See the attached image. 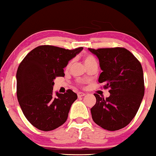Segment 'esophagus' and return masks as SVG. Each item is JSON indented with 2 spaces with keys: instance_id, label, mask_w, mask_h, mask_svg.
Returning a JSON list of instances; mask_svg holds the SVG:
<instances>
[{
  "instance_id": "esophagus-1",
  "label": "esophagus",
  "mask_w": 156,
  "mask_h": 156,
  "mask_svg": "<svg viewBox=\"0 0 156 156\" xmlns=\"http://www.w3.org/2000/svg\"><path fill=\"white\" fill-rule=\"evenodd\" d=\"M77 96H78V97H84V96H85V94L83 92H78Z\"/></svg>"
}]
</instances>
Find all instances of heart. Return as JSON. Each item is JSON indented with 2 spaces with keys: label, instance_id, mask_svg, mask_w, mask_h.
Here are the masks:
<instances>
[{
  "label": "heart",
  "instance_id": "b5f03b06",
  "mask_svg": "<svg viewBox=\"0 0 156 156\" xmlns=\"http://www.w3.org/2000/svg\"><path fill=\"white\" fill-rule=\"evenodd\" d=\"M83 61H84V63L85 66H88L89 65H91V64H94V63H97V60H96V59L92 55H85L84 57V58H83ZM72 65V62H69V63H68V65H67V69H69L70 67V66Z\"/></svg>",
  "mask_w": 156,
  "mask_h": 156
}]
</instances>
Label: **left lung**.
Masks as SVG:
<instances>
[{
  "mask_svg": "<svg viewBox=\"0 0 156 156\" xmlns=\"http://www.w3.org/2000/svg\"><path fill=\"white\" fill-rule=\"evenodd\" d=\"M98 57L102 72L99 82L109 88L106 99L94 94L92 119L103 129L116 131L129 124L136 116L144 96V72L140 62L123 48H89Z\"/></svg>",
  "mask_w": 156,
  "mask_h": 156,
  "instance_id": "left-lung-1",
  "label": "left lung"
}]
</instances>
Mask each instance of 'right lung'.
<instances>
[{"label":"right lung","mask_w":156,"mask_h":156,"mask_svg":"<svg viewBox=\"0 0 156 156\" xmlns=\"http://www.w3.org/2000/svg\"><path fill=\"white\" fill-rule=\"evenodd\" d=\"M83 50L38 46L27 54L17 70V97L30 123L44 131L54 130L67 121L70 107L77 99L71 89L53 93L54 80L64 76V68Z\"/></svg>","instance_id":"1"}]
</instances>
